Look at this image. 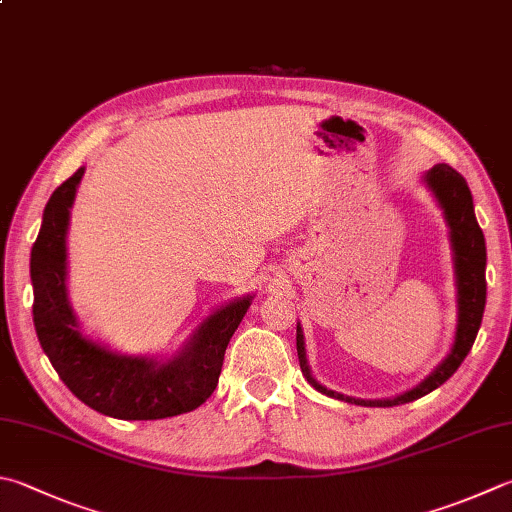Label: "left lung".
I'll list each match as a JSON object with an SVG mask.
<instances>
[{
    "instance_id": "left-lung-1",
    "label": "left lung",
    "mask_w": 512,
    "mask_h": 512,
    "mask_svg": "<svg viewBox=\"0 0 512 512\" xmlns=\"http://www.w3.org/2000/svg\"><path fill=\"white\" fill-rule=\"evenodd\" d=\"M426 185L435 194L437 202L446 216V223L450 227V243H452V258H455V281H457V334L455 343H452L450 354L443 359L435 372L428 374L417 388L399 394L394 399H379V401H365V399H352L339 394L334 390H327L325 385L318 383L310 365H307L305 356V339L301 325H296V350L298 361H301V372L312 388L327 394V397L341 399L347 403H356V406H370V408H392L401 406V403H410L414 399L426 397L428 392L437 390L439 385L446 383L452 374L457 372L461 361L466 359L472 343L477 339L481 318H484L486 307V240L484 231H481L475 207H472V194L468 189L466 178L457 173L448 165H435L426 176Z\"/></svg>"
}]
</instances>
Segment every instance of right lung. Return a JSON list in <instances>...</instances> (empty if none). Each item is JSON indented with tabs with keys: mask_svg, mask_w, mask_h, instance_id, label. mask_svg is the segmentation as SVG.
I'll return each instance as SVG.
<instances>
[{
	"mask_svg": "<svg viewBox=\"0 0 512 512\" xmlns=\"http://www.w3.org/2000/svg\"><path fill=\"white\" fill-rule=\"evenodd\" d=\"M84 167L53 191L31 252L33 323L48 361L86 406L124 421L167 419L202 406L216 390L225 350L254 296L220 307L167 363L111 352L86 336L66 294V229Z\"/></svg>",
	"mask_w": 512,
	"mask_h": 512,
	"instance_id": "obj_1",
	"label": "right lung"
}]
</instances>
